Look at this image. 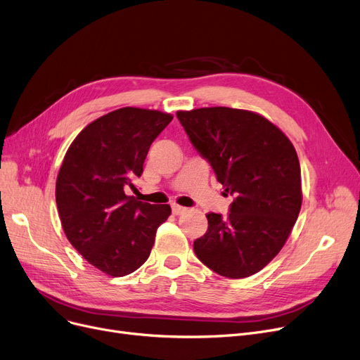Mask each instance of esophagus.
Listing matches in <instances>:
<instances>
[{
    "label": "esophagus",
    "mask_w": 360,
    "mask_h": 360,
    "mask_svg": "<svg viewBox=\"0 0 360 360\" xmlns=\"http://www.w3.org/2000/svg\"><path fill=\"white\" fill-rule=\"evenodd\" d=\"M186 210H188V209H186V207H182V206H179V205H172V213H174V214H184Z\"/></svg>",
    "instance_id": "obj_1"
}]
</instances>
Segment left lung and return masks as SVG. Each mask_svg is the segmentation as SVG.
<instances>
[{
    "mask_svg": "<svg viewBox=\"0 0 360 360\" xmlns=\"http://www.w3.org/2000/svg\"><path fill=\"white\" fill-rule=\"evenodd\" d=\"M190 141L236 195L228 216L207 213L209 228L194 253L226 278L255 275L281 252L302 207L300 163L272 122L229 107L176 113Z\"/></svg>",
    "mask_w": 360,
    "mask_h": 360,
    "instance_id": "8db88e82",
    "label": "left lung"
}]
</instances>
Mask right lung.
<instances>
[{
  "instance_id": "obj_1",
  "label": "right lung",
  "mask_w": 360,
  "mask_h": 360,
  "mask_svg": "<svg viewBox=\"0 0 360 360\" xmlns=\"http://www.w3.org/2000/svg\"><path fill=\"white\" fill-rule=\"evenodd\" d=\"M174 116L123 107L91 122L70 144L56 182L61 226L86 262L124 276L148 259L169 205L127 195L143 174L151 143Z\"/></svg>"
}]
</instances>
